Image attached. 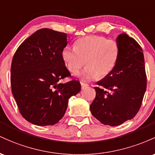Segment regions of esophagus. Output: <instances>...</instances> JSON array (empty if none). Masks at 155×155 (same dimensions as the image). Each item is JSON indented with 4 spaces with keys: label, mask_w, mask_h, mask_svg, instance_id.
I'll return each mask as SVG.
<instances>
[{
    "label": "esophagus",
    "mask_w": 155,
    "mask_h": 155,
    "mask_svg": "<svg viewBox=\"0 0 155 155\" xmlns=\"http://www.w3.org/2000/svg\"><path fill=\"white\" fill-rule=\"evenodd\" d=\"M87 86H88V85L86 84V83H81V88H82V89H84V88H86Z\"/></svg>",
    "instance_id": "obj_1"
}]
</instances>
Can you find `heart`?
I'll use <instances>...</instances> for the list:
<instances>
[{
  "instance_id": "b5f03b06",
  "label": "heart",
  "mask_w": 155,
  "mask_h": 155,
  "mask_svg": "<svg viewBox=\"0 0 155 155\" xmlns=\"http://www.w3.org/2000/svg\"><path fill=\"white\" fill-rule=\"evenodd\" d=\"M119 54V46L115 40L102 36H88L74 43V48L65 47L61 56L65 66L71 72H77L86 64V67L78 74L81 81L108 75L115 67Z\"/></svg>"
}]
</instances>
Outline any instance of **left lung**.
<instances>
[{
  "label": "left lung",
  "instance_id": "obj_1",
  "mask_svg": "<svg viewBox=\"0 0 155 155\" xmlns=\"http://www.w3.org/2000/svg\"><path fill=\"white\" fill-rule=\"evenodd\" d=\"M119 54L115 67L97 82L96 97L90 105L91 114L101 123L118 126L135 117L147 89L143 50L127 34L116 38Z\"/></svg>",
  "mask_w": 155,
  "mask_h": 155
}]
</instances>
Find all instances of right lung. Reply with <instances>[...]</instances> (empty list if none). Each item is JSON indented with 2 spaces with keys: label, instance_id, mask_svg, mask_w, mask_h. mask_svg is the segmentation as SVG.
<instances>
[{
  "label": "right lung",
  "instance_id": "1",
  "mask_svg": "<svg viewBox=\"0 0 155 155\" xmlns=\"http://www.w3.org/2000/svg\"><path fill=\"white\" fill-rule=\"evenodd\" d=\"M67 34L39 29L19 46L11 67L14 98L24 119L38 126L53 125L63 118L69 99L81 91L75 80L60 83L70 73L66 68L62 50Z\"/></svg>",
  "mask_w": 155,
  "mask_h": 155
}]
</instances>
